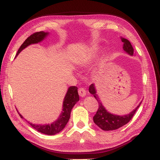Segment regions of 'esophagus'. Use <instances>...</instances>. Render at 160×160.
<instances>
[{
  "instance_id": "obj_1",
  "label": "esophagus",
  "mask_w": 160,
  "mask_h": 160,
  "mask_svg": "<svg viewBox=\"0 0 160 160\" xmlns=\"http://www.w3.org/2000/svg\"><path fill=\"white\" fill-rule=\"evenodd\" d=\"M78 94H79L80 97H85L86 94H87V92H86V90L83 88H78Z\"/></svg>"
}]
</instances>
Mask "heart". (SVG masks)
<instances>
[{"label": "heart", "instance_id": "1", "mask_svg": "<svg viewBox=\"0 0 160 160\" xmlns=\"http://www.w3.org/2000/svg\"><path fill=\"white\" fill-rule=\"evenodd\" d=\"M97 51V48H92V53H95Z\"/></svg>", "mask_w": 160, "mask_h": 160}]
</instances>
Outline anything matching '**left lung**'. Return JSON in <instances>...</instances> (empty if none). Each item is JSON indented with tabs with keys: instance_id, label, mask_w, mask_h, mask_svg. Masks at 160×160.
<instances>
[{
	"instance_id": "8db88e82",
	"label": "left lung",
	"mask_w": 160,
	"mask_h": 160,
	"mask_svg": "<svg viewBox=\"0 0 160 160\" xmlns=\"http://www.w3.org/2000/svg\"><path fill=\"white\" fill-rule=\"evenodd\" d=\"M122 41L124 43L123 45V49L125 52H127L128 54L132 56L134 54V48L132 47L131 43L126 38H121ZM88 91L91 94L94 95L95 99L97 100L99 103V109H98L97 113L93 117L94 122L98 127L104 131H112V130H115L120 128L127 124L137 112V110L139 107L142 102L139 103V104L136 107V109L133 110L132 112H130L129 114L124 115V116H119V115H114L111 113L108 112L106 110L104 106L102 105V102H101L99 97L97 94V91L94 87V83H92L90 85Z\"/></svg>"
}]
</instances>
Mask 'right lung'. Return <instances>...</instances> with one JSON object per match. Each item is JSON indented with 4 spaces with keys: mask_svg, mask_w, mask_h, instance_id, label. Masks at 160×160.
Wrapping results in <instances>:
<instances>
[{
    "mask_svg": "<svg viewBox=\"0 0 160 160\" xmlns=\"http://www.w3.org/2000/svg\"><path fill=\"white\" fill-rule=\"evenodd\" d=\"M48 34V33H47V32L43 31L36 32V33L32 34L26 39V41L21 46V47L19 48L18 52L16 53V56H18L23 49L27 47L28 46L31 45V44L41 42V41H43L46 37ZM78 100H79V97H78V88L77 87H70L68 88L67 93H66L64 97V100H63L62 112H61V115L56 121L53 122L52 124H33L29 122H28V123L33 129H36L38 132L42 134L48 135H54L56 134H58V132H60L61 130L63 129L66 124H67V122L70 119L71 112H72V108ZM19 115L21 118H23L21 114H19Z\"/></svg>",
    "mask_w": 160,
    "mask_h": 160,
    "instance_id": "1",
    "label": "right lung"
}]
</instances>
